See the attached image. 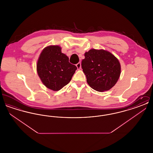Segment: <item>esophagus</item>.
<instances>
[{
  "instance_id": "34e87169",
  "label": "esophagus",
  "mask_w": 153,
  "mask_h": 153,
  "mask_svg": "<svg viewBox=\"0 0 153 153\" xmlns=\"http://www.w3.org/2000/svg\"><path fill=\"white\" fill-rule=\"evenodd\" d=\"M76 66H77V68L78 69H80L81 68V63L79 62L78 64H76Z\"/></svg>"
}]
</instances>
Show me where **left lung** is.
<instances>
[{
  "mask_svg": "<svg viewBox=\"0 0 153 153\" xmlns=\"http://www.w3.org/2000/svg\"><path fill=\"white\" fill-rule=\"evenodd\" d=\"M81 67L89 85L98 92L108 91L113 87L120 74L118 59L104 50L94 49L86 52Z\"/></svg>",
  "mask_w": 153,
  "mask_h": 153,
  "instance_id": "obj_1",
  "label": "left lung"
}]
</instances>
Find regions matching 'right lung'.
I'll list each match as a JSON object with an SVG mask.
<instances>
[{"mask_svg": "<svg viewBox=\"0 0 153 153\" xmlns=\"http://www.w3.org/2000/svg\"><path fill=\"white\" fill-rule=\"evenodd\" d=\"M36 69L44 85L57 91L69 82L77 67L69 62V58L61 53L59 46H50L41 53Z\"/></svg>", "mask_w": 153, "mask_h": 153, "instance_id": "right-lung-1", "label": "right lung"}]
</instances>
